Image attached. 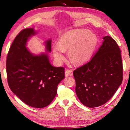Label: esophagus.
<instances>
[{
    "mask_svg": "<svg viewBox=\"0 0 130 130\" xmlns=\"http://www.w3.org/2000/svg\"><path fill=\"white\" fill-rule=\"evenodd\" d=\"M69 75H71V76L73 75V74L72 73V71L71 70H66L65 71V76L67 77V76H69Z\"/></svg>",
    "mask_w": 130,
    "mask_h": 130,
    "instance_id": "esophagus-1",
    "label": "esophagus"
}]
</instances>
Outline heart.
I'll use <instances>...</instances> for the list:
<instances>
[{"label": "heart", "instance_id": "obj_1", "mask_svg": "<svg viewBox=\"0 0 130 130\" xmlns=\"http://www.w3.org/2000/svg\"><path fill=\"white\" fill-rule=\"evenodd\" d=\"M84 29H74L65 33L60 37L59 44L54 45L53 52L59 61L64 57L65 50L70 49V57L75 64L85 63L91 55L97 43L94 34Z\"/></svg>", "mask_w": 130, "mask_h": 130}]
</instances>
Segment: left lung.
<instances>
[{
	"label": "left lung",
	"mask_w": 130,
	"mask_h": 130,
	"mask_svg": "<svg viewBox=\"0 0 130 130\" xmlns=\"http://www.w3.org/2000/svg\"><path fill=\"white\" fill-rule=\"evenodd\" d=\"M90 61L73 71L77 96L84 105L105 104L121 85L123 66L121 50L111 37L106 36Z\"/></svg>",
	"instance_id": "left-lung-1"
}]
</instances>
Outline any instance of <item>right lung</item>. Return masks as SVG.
Masks as SVG:
<instances>
[{
	"instance_id": "add662e5",
	"label": "right lung",
	"mask_w": 130,
	"mask_h": 130,
	"mask_svg": "<svg viewBox=\"0 0 130 130\" xmlns=\"http://www.w3.org/2000/svg\"><path fill=\"white\" fill-rule=\"evenodd\" d=\"M35 34L33 28H26L16 36L7 54L6 71L11 91L28 105L43 108L56 95L57 86L65 78V69L53 66L47 54L34 55L27 49V40ZM51 44V40L46 41L49 52Z\"/></svg>"
}]
</instances>
